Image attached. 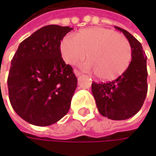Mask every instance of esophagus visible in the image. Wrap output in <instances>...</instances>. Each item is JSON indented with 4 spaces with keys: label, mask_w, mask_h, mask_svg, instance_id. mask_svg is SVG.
<instances>
[{
    "label": "esophagus",
    "mask_w": 156,
    "mask_h": 156,
    "mask_svg": "<svg viewBox=\"0 0 156 156\" xmlns=\"http://www.w3.org/2000/svg\"><path fill=\"white\" fill-rule=\"evenodd\" d=\"M73 73H74V74L76 75L77 77H78V76H80V75L82 74L81 72H79L78 70H77V69H74V70H73Z\"/></svg>",
    "instance_id": "34e87169"
}]
</instances>
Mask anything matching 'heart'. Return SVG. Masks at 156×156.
Returning a JSON list of instances; mask_svg holds the SVG:
<instances>
[{
  "label": "heart",
  "instance_id": "b5f03b06",
  "mask_svg": "<svg viewBox=\"0 0 156 156\" xmlns=\"http://www.w3.org/2000/svg\"><path fill=\"white\" fill-rule=\"evenodd\" d=\"M62 60L73 65L88 55L82 66L94 71L98 78L111 80L124 73L130 63L132 48L124 36L104 27H91L65 35L59 45ZM88 54H87V52Z\"/></svg>",
  "mask_w": 156,
  "mask_h": 156
}]
</instances>
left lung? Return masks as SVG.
<instances>
[{
    "label": "left lung",
    "mask_w": 156,
    "mask_h": 156,
    "mask_svg": "<svg viewBox=\"0 0 156 156\" xmlns=\"http://www.w3.org/2000/svg\"><path fill=\"white\" fill-rule=\"evenodd\" d=\"M132 48V58L128 68L117 79L108 83H93L92 94L98 112L113 120H124L136 115L147 94V57L142 45L126 30L118 27Z\"/></svg>",
    "instance_id": "1"
}]
</instances>
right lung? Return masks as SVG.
I'll return each instance as SVG.
<instances>
[{"instance_id": "obj_1", "label": "right lung", "mask_w": 156, "mask_h": 156, "mask_svg": "<svg viewBox=\"0 0 156 156\" xmlns=\"http://www.w3.org/2000/svg\"><path fill=\"white\" fill-rule=\"evenodd\" d=\"M73 28L48 25L22 41L7 79L12 108L29 124L48 126L70 108L78 79L60 54L62 38Z\"/></svg>"}]
</instances>
